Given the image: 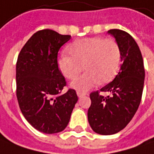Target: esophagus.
I'll return each mask as SVG.
<instances>
[{"mask_svg": "<svg viewBox=\"0 0 154 154\" xmlns=\"http://www.w3.org/2000/svg\"><path fill=\"white\" fill-rule=\"evenodd\" d=\"M77 96H78L79 98H81V97H82V96H84V95H85L86 94L82 93V92H80V91H77Z\"/></svg>", "mask_w": 154, "mask_h": 154, "instance_id": "34e87169", "label": "esophagus"}]
</instances>
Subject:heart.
Listing matches in <instances>:
<instances>
[{"label":"heart","mask_w":154,"mask_h":154,"mask_svg":"<svg viewBox=\"0 0 154 154\" xmlns=\"http://www.w3.org/2000/svg\"><path fill=\"white\" fill-rule=\"evenodd\" d=\"M69 55L63 54L58 60V66L63 76L68 79L76 77L71 87L78 91H87L100 82L106 83L113 79L119 71L121 51L112 38L95 36L73 42L67 47Z\"/></svg>","instance_id":"b5f03b06"}]
</instances>
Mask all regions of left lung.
Returning <instances> with one entry per match:
<instances>
[{
    "label": "left lung",
    "instance_id": "left-lung-1",
    "mask_svg": "<svg viewBox=\"0 0 154 154\" xmlns=\"http://www.w3.org/2000/svg\"><path fill=\"white\" fill-rule=\"evenodd\" d=\"M108 33L120 48V72L100 91L90 94L91 106L88 110L90 127L104 135L116 134L130 123L140 103L145 79L143 59L134 38L121 29H110ZM100 92L110 94L104 97Z\"/></svg>",
    "mask_w": 154,
    "mask_h": 154
}]
</instances>
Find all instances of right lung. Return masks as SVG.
Returning a JSON list of instances; mask_svg holds the SVG:
<instances>
[{
  "instance_id": "1",
  "label": "right lung",
  "mask_w": 154,
  "mask_h": 154,
  "mask_svg": "<svg viewBox=\"0 0 154 154\" xmlns=\"http://www.w3.org/2000/svg\"><path fill=\"white\" fill-rule=\"evenodd\" d=\"M71 39L53 29L35 32L19 53L16 65L17 99L29 125L45 134L66 129L77 103L76 91L66 85L58 66V52Z\"/></svg>"
}]
</instances>
